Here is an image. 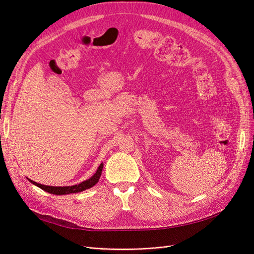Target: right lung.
Here are the masks:
<instances>
[{
  "instance_id": "1",
  "label": "right lung",
  "mask_w": 254,
  "mask_h": 254,
  "mask_svg": "<svg viewBox=\"0 0 254 254\" xmlns=\"http://www.w3.org/2000/svg\"><path fill=\"white\" fill-rule=\"evenodd\" d=\"M103 167L104 164L102 163L101 165L98 166L96 173L91 177V178L87 179L86 181H82L78 184H75V186H71V187H51V186H44V184H40L37 183L33 180H30V183L35 184L36 187L40 188L41 190L48 191L50 194H54V195H66V194H74V193H79V191L86 190L92 187H94L95 184L98 182L99 178H101V175L103 172Z\"/></svg>"
}]
</instances>
